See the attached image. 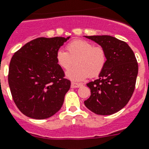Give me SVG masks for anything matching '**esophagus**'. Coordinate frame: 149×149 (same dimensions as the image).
<instances>
[{
	"mask_svg": "<svg viewBox=\"0 0 149 149\" xmlns=\"http://www.w3.org/2000/svg\"><path fill=\"white\" fill-rule=\"evenodd\" d=\"M81 86H82V85H81L80 83H77V82H71V87H72V88H79V87Z\"/></svg>",
	"mask_w": 149,
	"mask_h": 149,
	"instance_id": "1",
	"label": "esophagus"
}]
</instances>
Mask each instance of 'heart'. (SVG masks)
Masks as SVG:
<instances>
[{"mask_svg": "<svg viewBox=\"0 0 149 149\" xmlns=\"http://www.w3.org/2000/svg\"><path fill=\"white\" fill-rule=\"evenodd\" d=\"M67 51L59 49L56 53L57 64L63 70H68L66 77L72 81L84 80L89 75L97 77L102 72L107 63V53L101 45H95L86 40L78 39L66 46Z\"/></svg>", "mask_w": 149, "mask_h": 149, "instance_id": "heart-1", "label": "heart"}]
</instances>
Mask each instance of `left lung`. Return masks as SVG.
Instances as JSON below:
<instances>
[{"instance_id": "1", "label": "left lung", "mask_w": 149, "mask_h": 149, "mask_svg": "<svg viewBox=\"0 0 149 149\" xmlns=\"http://www.w3.org/2000/svg\"><path fill=\"white\" fill-rule=\"evenodd\" d=\"M105 49L107 63L99 78L87 83L91 95L86 107L99 115H111L126 106L132 97L138 75V63L125 42L110 36H86Z\"/></svg>"}]
</instances>
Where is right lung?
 Segmentation results:
<instances>
[{"mask_svg":"<svg viewBox=\"0 0 149 149\" xmlns=\"http://www.w3.org/2000/svg\"><path fill=\"white\" fill-rule=\"evenodd\" d=\"M70 37L30 41L11 58L8 83L18 109L33 119H46L63 105L70 81L56 61V53Z\"/></svg>","mask_w":149,"mask_h":149,"instance_id":"right-lung-1","label":"right lung"}]
</instances>
